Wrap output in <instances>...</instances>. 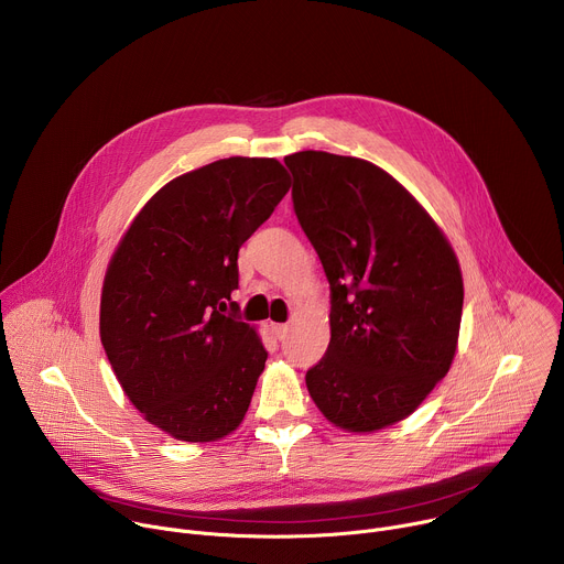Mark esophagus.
<instances>
[{
    "label": "esophagus",
    "mask_w": 564,
    "mask_h": 564,
    "mask_svg": "<svg viewBox=\"0 0 564 564\" xmlns=\"http://www.w3.org/2000/svg\"><path fill=\"white\" fill-rule=\"evenodd\" d=\"M272 330H274V335H276V339H285V335H288V324H272Z\"/></svg>",
    "instance_id": "esophagus-1"
}]
</instances>
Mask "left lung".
Here are the masks:
<instances>
[{
    "mask_svg": "<svg viewBox=\"0 0 564 564\" xmlns=\"http://www.w3.org/2000/svg\"><path fill=\"white\" fill-rule=\"evenodd\" d=\"M296 218L330 283V344L307 370L316 409L348 433L417 411L446 377L464 283L446 234L388 172L352 155H285Z\"/></svg>",
    "mask_w": 564,
    "mask_h": 564,
    "instance_id": "8db88e82",
    "label": "left lung"
}]
</instances>
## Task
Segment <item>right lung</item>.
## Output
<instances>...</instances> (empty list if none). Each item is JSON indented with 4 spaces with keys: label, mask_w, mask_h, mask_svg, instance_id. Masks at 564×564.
Here are the masks:
<instances>
[{
    "label": "right lung",
    "mask_w": 564,
    "mask_h": 564,
    "mask_svg": "<svg viewBox=\"0 0 564 564\" xmlns=\"http://www.w3.org/2000/svg\"><path fill=\"white\" fill-rule=\"evenodd\" d=\"M292 181L274 158L231 155L160 187L109 261L100 299L107 359L142 417L181 442L243 422L268 352L238 321V250Z\"/></svg>",
    "instance_id": "right-lung-1"
}]
</instances>
